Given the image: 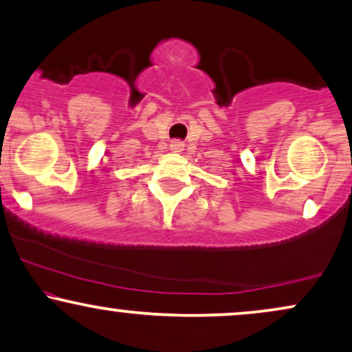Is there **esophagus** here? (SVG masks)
Masks as SVG:
<instances>
[{"label":"esophagus","mask_w":352,"mask_h":352,"mask_svg":"<svg viewBox=\"0 0 352 352\" xmlns=\"http://www.w3.org/2000/svg\"><path fill=\"white\" fill-rule=\"evenodd\" d=\"M170 151L182 152V151H184V142H182V141H172L170 142Z\"/></svg>","instance_id":"obj_1"}]
</instances>
